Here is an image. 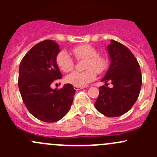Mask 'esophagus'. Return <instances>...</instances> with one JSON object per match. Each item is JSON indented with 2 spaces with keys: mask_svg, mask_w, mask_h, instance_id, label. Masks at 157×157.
Returning a JSON list of instances; mask_svg holds the SVG:
<instances>
[{
  "mask_svg": "<svg viewBox=\"0 0 157 157\" xmlns=\"http://www.w3.org/2000/svg\"><path fill=\"white\" fill-rule=\"evenodd\" d=\"M84 87L83 86H74V89L76 90H82V89H83Z\"/></svg>",
  "mask_w": 157,
  "mask_h": 157,
  "instance_id": "34e87169",
  "label": "esophagus"
}]
</instances>
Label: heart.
I'll use <instances>...</instances> for the list:
<instances>
[{
	"mask_svg": "<svg viewBox=\"0 0 157 157\" xmlns=\"http://www.w3.org/2000/svg\"><path fill=\"white\" fill-rule=\"evenodd\" d=\"M76 59L84 60V71H73L66 77L67 83L77 86H85L93 81L96 73L101 74L108 67V59L97 53L96 48L89 44L77 45L72 48ZM56 64L63 72H69L74 67V61L65 51H61L56 56Z\"/></svg>",
	"mask_w": 157,
	"mask_h": 157,
	"instance_id": "heart-1",
	"label": "heart"
}]
</instances>
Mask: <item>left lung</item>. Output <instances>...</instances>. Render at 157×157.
<instances>
[{"instance_id": "8db88e82", "label": "left lung", "mask_w": 157, "mask_h": 157, "mask_svg": "<svg viewBox=\"0 0 157 157\" xmlns=\"http://www.w3.org/2000/svg\"><path fill=\"white\" fill-rule=\"evenodd\" d=\"M111 64L99 87L95 107L102 115L118 117L128 112L138 98L142 85L140 65L132 52L120 42L111 40L108 45ZM111 81L113 87L106 86Z\"/></svg>"}]
</instances>
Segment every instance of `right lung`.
<instances>
[{
    "mask_svg": "<svg viewBox=\"0 0 157 157\" xmlns=\"http://www.w3.org/2000/svg\"><path fill=\"white\" fill-rule=\"evenodd\" d=\"M59 46L44 40L33 47L20 64L18 86L25 105L32 115L45 122L63 118L73 102L76 90L70 83L63 88H51L52 82L62 77L56 64Z\"/></svg>",
    "mask_w": 157,
    "mask_h": 157,
    "instance_id": "obj_1",
    "label": "right lung"
}]
</instances>
